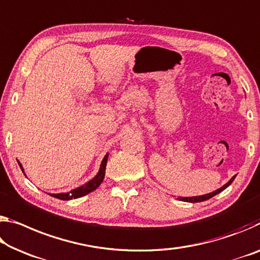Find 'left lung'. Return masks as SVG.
<instances>
[{
  "label": "left lung",
  "instance_id": "left-lung-1",
  "mask_svg": "<svg viewBox=\"0 0 260 260\" xmlns=\"http://www.w3.org/2000/svg\"><path fill=\"white\" fill-rule=\"evenodd\" d=\"M235 177L236 176H234L232 179L229 180L228 183H226L225 185H223V186H222L221 188H219V189H216V191H214V192H212V193H208V194H205V196H199V197H186V198H184V197H180V198H178L179 200H182V201H187V203H200V201H205V200H208V199H211L212 197H214V196H216L217 193H220V192H222L223 191L224 188H226L229 186L230 184H232L233 182H234V179H235Z\"/></svg>",
  "mask_w": 260,
  "mask_h": 260
}]
</instances>
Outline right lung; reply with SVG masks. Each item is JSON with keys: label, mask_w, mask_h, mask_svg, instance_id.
<instances>
[{"label": "right lung", "mask_w": 260, "mask_h": 260, "mask_svg": "<svg viewBox=\"0 0 260 260\" xmlns=\"http://www.w3.org/2000/svg\"><path fill=\"white\" fill-rule=\"evenodd\" d=\"M108 157H109V154L105 155V157L103 158L102 160V164H101V169L100 171H98V174L96 177H93L91 180H89L88 183L82 185V186L77 187L75 189H73L71 192H67V193H59V194H51L52 197L57 198V199L60 200H72V199H77V198L80 197H83L85 194H88V193L92 192L96 189L100 185L102 184L103 179H104V176H105V169H106V162H108ZM19 164L20 169H22V171L24 172V169L22 167V164Z\"/></svg>", "instance_id": "right-lung-1"}]
</instances>
